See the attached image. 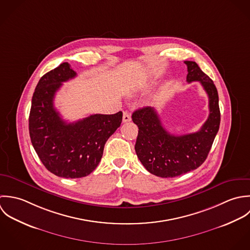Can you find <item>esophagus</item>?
Masks as SVG:
<instances>
[{
  "label": "esophagus",
  "mask_w": 250,
  "mask_h": 250,
  "mask_svg": "<svg viewBox=\"0 0 250 250\" xmlns=\"http://www.w3.org/2000/svg\"><path fill=\"white\" fill-rule=\"evenodd\" d=\"M130 121H131L130 114L127 113V112H124V115H123V122H124V123H127V122H130Z\"/></svg>",
  "instance_id": "1"
}]
</instances>
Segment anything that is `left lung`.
I'll use <instances>...</instances> for the list:
<instances>
[{
	"mask_svg": "<svg viewBox=\"0 0 250 250\" xmlns=\"http://www.w3.org/2000/svg\"><path fill=\"white\" fill-rule=\"evenodd\" d=\"M187 81L200 82L208 97L209 114L200 130L184 135L169 133L162 125L156 111L143 107L133 112L132 121L137 125L136 154L151 174L161 178H174L195 170L206 160L220 125L218 94L212 80L198 64L186 61Z\"/></svg>",
	"mask_w": 250,
	"mask_h": 250,
	"instance_id": "8db88e82",
	"label": "left lung"
}]
</instances>
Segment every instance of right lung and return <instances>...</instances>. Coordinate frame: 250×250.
<instances>
[{
  "label": "right lung",
  "instance_id": "right-lung-1",
  "mask_svg": "<svg viewBox=\"0 0 250 250\" xmlns=\"http://www.w3.org/2000/svg\"><path fill=\"white\" fill-rule=\"evenodd\" d=\"M76 76L68 62L44 74L32 99L29 131L33 147L45 168L66 179L90 175L99 165L108 138L121 125L123 113L95 114L74 123L63 121L54 98L63 82Z\"/></svg>",
  "mask_w": 250,
  "mask_h": 250
}]
</instances>
